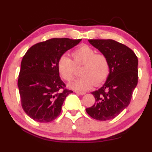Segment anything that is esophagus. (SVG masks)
I'll list each match as a JSON object with an SVG mask.
<instances>
[{
  "label": "esophagus",
  "instance_id": "obj_1",
  "mask_svg": "<svg viewBox=\"0 0 152 152\" xmlns=\"http://www.w3.org/2000/svg\"><path fill=\"white\" fill-rule=\"evenodd\" d=\"M75 93L80 94V95H84L85 94V92H79V91H75Z\"/></svg>",
  "mask_w": 152,
  "mask_h": 152
}]
</instances>
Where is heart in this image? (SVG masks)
<instances>
[{
	"label": "heart",
	"instance_id": "obj_1",
	"mask_svg": "<svg viewBox=\"0 0 152 152\" xmlns=\"http://www.w3.org/2000/svg\"><path fill=\"white\" fill-rule=\"evenodd\" d=\"M73 60L68 56H61L58 61V68L65 80H72L76 66L83 64L80 70L82 76L70 84L77 91H85L94 85L99 86L105 81L109 74V60L103 53L96 51L88 45H82L72 52Z\"/></svg>",
	"mask_w": 152,
	"mask_h": 152
}]
</instances>
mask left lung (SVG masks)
<instances>
[{
    "label": "left lung",
    "instance_id": "obj_1",
    "mask_svg": "<svg viewBox=\"0 0 152 152\" xmlns=\"http://www.w3.org/2000/svg\"><path fill=\"white\" fill-rule=\"evenodd\" d=\"M107 56L110 72L101 88L92 92L95 102L86 111L99 121L114 119L130 103L137 84L138 60L132 50L113 39H88Z\"/></svg>",
    "mask_w": 152,
    "mask_h": 152
}]
</instances>
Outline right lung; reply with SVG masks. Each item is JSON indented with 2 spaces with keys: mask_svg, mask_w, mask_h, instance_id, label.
I'll use <instances>...</instances> for the list:
<instances>
[{
  "mask_svg": "<svg viewBox=\"0 0 152 152\" xmlns=\"http://www.w3.org/2000/svg\"><path fill=\"white\" fill-rule=\"evenodd\" d=\"M81 39L53 38L31 46L20 64L18 87L24 111L39 123L60 115L64 100L72 91L66 88L58 68L59 58Z\"/></svg>",
  "mask_w": 152,
  "mask_h": 152,
  "instance_id": "obj_1",
  "label": "right lung"
}]
</instances>
